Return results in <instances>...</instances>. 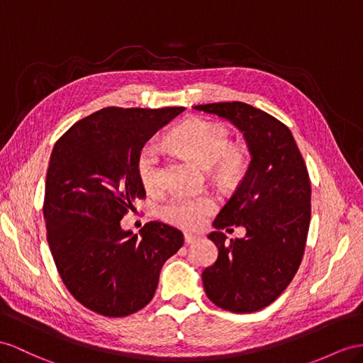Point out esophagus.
Instances as JSON below:
<instances>
[{"mask_svg": "<svg viewBox=\"0 0 363 363\" xmlns=\"http://www.w3.org/2000/svg\"><path fill=\"white\" fill-rule=\"evenodd\" d=\"M184 239H185V242H187V244H196V242H199V236L191 235V233H185Z\"/></svg>", "mask_w": 363, "mask_h": 363, "instance_id": "1", "label": "esophagus"}]
</instances>
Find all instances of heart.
<instances>
[{
	"mask_svg": "<svg viewBox=\"0 0 363 363\" xmlns=\"http://www.w3.org/2000/svg\"><path fill=\"white\" fill-rule=\"evenodd\" d=\"M225 125L203 118H189L176 125L167 143L199 165L210 167L219 181L231 182L244 173L247 157L242 148L228 145ZM136 170L147 190H157L162 179L161 156L155 145H144L136 157ZM210 196H174L162 207V218L182 228L196 230L215 211Z\"/></svg>",
	"mask_w": 363,
	"mask_h": 363,
	"instance_id": "b5f03b06",
	"label": "heart"
}]
</instances>
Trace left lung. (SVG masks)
I'll list each match as a JSON object with an SVG mask.
<instances>
[{"label":"left lung","mask_w":363,"mask_h":363,"mask_svg":"<svg viewBox=\"0 0 363 363\" xmlns=\"http://www.w3.org/2000/svg\"><path fill=\"white\" fill-rule=\"evenodd\" d=\"M236 125L252 162L235 194L219 211L208 239L216 262L202 273L203 290L219 308L253 313L274 302L302 262L311 218V184L303 157L285 124L245 102L194 107ZM242 225L245 238L230 240L224 228Z\"/></svg>","instance_id":"left-lung-1"}]
</instances>
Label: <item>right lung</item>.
<instances>
[{
	"label": "right lung",
	"mask_w": 363,
	"mask_h": 363,
	"mask_svg": "<svg viewBox=\"0 0 363 363\" xmlns=\"http://www.w3.org/2000/svg\"><path fill=\"white\" fill-rule=\"evenodd\" d=\"M184 107H106L78 121L53 147L45 176L48 242L64 285L107 318L153 299L164 262L184 244L178 228L148 222L139 236L121 219L145 198L138 153Z\"/></svg>",
	"instance_id": "obj_1"
}]
</instances>
